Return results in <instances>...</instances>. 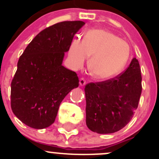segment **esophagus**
Instances as JSON below:
<instances>
[{"label": "esophagus", "instance_id": "esophagus-1", "mask_svg": "<svg viewBox=\"0 0 159 159\" xmlns=\"http://www.w3.org/2000/svg\"><path fill=\"white\" fill-rule=\"evenodd\" d=\"M86 80L84 79V78H80V81H79V84H80V85L81 86H84V85H85L86 84Z\"/></svg>", "mask_w": 159, "mask_h": 159}]
</instances>
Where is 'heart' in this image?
<instances>
[{
    "mask_svg": "<svg viewBox=\"0 0 159 159\" xmlns=\"http://www.w3.org/2000/svg\"><path fill=\"white\" fill-rule=\"evenodd\" d=\"M88 69L97 79H109L123 70L130 56L125 41L106 30H88L83 40L75 39L68 51L69 62L72 68H81L89 57Z\"/></svg>",
    "mask_w": 159,
    "mask_h": 159,
    "instance_id": "obj_1",
    "label": "heart"
}]
</instances>
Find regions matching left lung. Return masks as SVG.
Returning <instances> with one entry per match:
<instances>
[{"label":"left lung","mask_w":159,"mask_h":159,"mask_svg":"<svg viewBox=\"0 0 159 159\" xmlns=\"http://www.w3.org/2000/svg\"><path fill=\"white\" fill-rule=\"evenodd\" d=\"M139 62L114 78L85 86L86 123L92 132L111 134L125 127L138 108L142 92Z\"/></svg>","instance_id":"8db88e82"}]
</instances>
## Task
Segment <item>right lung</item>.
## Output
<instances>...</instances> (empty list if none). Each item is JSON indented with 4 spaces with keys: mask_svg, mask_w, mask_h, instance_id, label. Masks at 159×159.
Segmentation results:
<instances>
[{
    "mask_svg": "<svg viewBox=\"0 0 159 159\" xmlns=\"http://www.w3.org/2000/svg\"><path fill=\"white\" fill-rule=\"evenodd\" d=\"M84 24L62 21L47 27L20 57L11 83V108L25 125L36 129L50 126L63 98L79 85L77 74L62 63L75 34Z\"/></svg>",
    "mask_w": 159,
    "mask_h": 159,
    "instance_id": "1",
    "label": "right lung"
}]
</instances>
